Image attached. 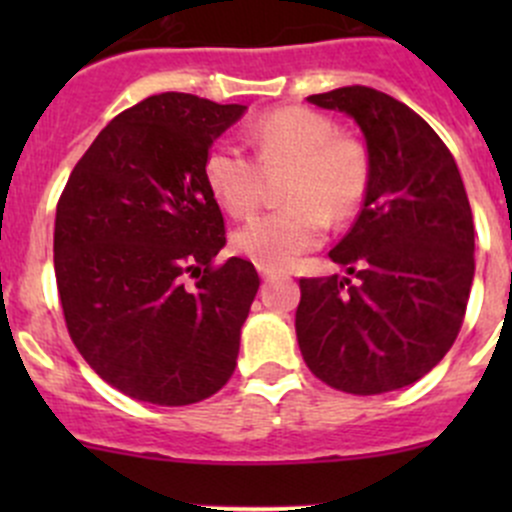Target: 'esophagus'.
Listing matches in <instances>:
<instances>
[{"label":"esophagus","mask_w":512,"mask_h":512,"mask_svg":"<svg viewBox=\"0 0 512 512\" xmlns=\"http://www.w3.org/2000/svg\"><path fill=\"white\" fill-rule=\"evenodd\" d=\"M260 277L265 282H270V280H275V277H280V272L272 270V267H260Z\"/></svg>","instance_id":"esophagus-1"}]
</instances>
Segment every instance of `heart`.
Masks as SVG:
<instances>
[{
    "label": "heart",
    "instance_id": "obj_1",
    "mask_svg": "<svg viewBox=\"0 0 512 512\" xmlns=\"http://www.w3.org/2000/svg\"><path fill=\"white\" fill-rule=\"evenodd\" d=\"M247 138L257 160L235 143L218 141L205 153L203 173L227 213L250 218L262 200L259 165L265 170L289 165L282 185L287 205L232 235L240 255L280 270L322 245L329 218L344 223L359 213L369 193V153L359 138L339 133L332 118L304 106L262 113L247 128Z\"/></svg>",
    "mask_w": 512,
    "mask_h": 512
}]
</instances>
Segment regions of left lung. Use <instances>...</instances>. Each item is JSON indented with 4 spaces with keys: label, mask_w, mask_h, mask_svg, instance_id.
<instances>
[{
    "label": "left lung",
    "mask_w": 512,
    "mask_h": 512,
    "mask_svg": "<svg viewBox=\"0 0 512 512\" xmlns=\"http://www.w3.org/2000/svg\"><path fill=\"white\" fill-rule=\"evenodd\" d=\"M307 101L359 123L371 180L359 218L329 252L354 282L299 280V349L332 389H401L446 356L466 317L476 272L466 188L446 143L394 96L344 86Z\"/></svg>",
    "instance_id": "1"
}]
</instances>
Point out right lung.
<instances>
[{"label": "right lung", "mask_w": 512, "mask_h": 512, "mask_svg": "<svg viewBox=\"0 0 512 512\" xmlns=\"http://www.w3.org/2000/svg\"><path fill=\"white\" fill-rule=\"evenodd\" d=\"M240 103L158 94L118 113L56 205L54 270L71 342L113 389L188 406L227 384L260 277L230 257L205 153Z\"/></svg>", "instance_id": "right-lung-1"}]
</instances>
